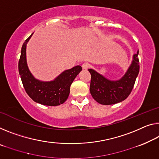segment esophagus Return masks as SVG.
<instances>
[{
    "instance_id": "esophagus-1",
    "label": "esophagus",
    "mask_w": 159,
    "mask_h": 159,
    "mask_svg": "<svg viewBox=\"0 0 159 159\" xmlns=\"http://www.w3.org/2000/svg\"><path fill=\"white\" fill-rule=\"evenodd\" d=\"M82 67L83 70H87L88 68L89 67V63H87V62L83 63L82 65Z\"/></svg>"
}]
</instances>
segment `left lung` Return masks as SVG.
<instances>
[{
    "mask_svg": "<svg viewBox=\"0 0 159 159\" xmlns=\"http://www.w3.org/2000/svg\"><path fill=\"white\" fill-rule=\"evenodd\" d=\"M139 51L133 55V60L127 71L121 79L110 80L93 69L91 74L90 93L98 103L104 105L114 104L125 100L132 90L139 72Z\"/></svg>",
    "mask_w": 159,
    "mask_h": 159,
    "instance_id": "left-lung-1",
    "label": "left lung"
}]
</instances>
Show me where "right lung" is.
<instances>
[{"instance_id": "right-lung-1", "label": "right lung", "mask_w": 159, "mask_h": 159, "mask_svg": "<svg viewBox=\"0 0 159 159\" xmlns=\"http://www.w3.org/2000/svg\"><path fill=\"white\" fill-rule=\"evenodd\" d=\"M33 33L24 42L18 62V71L27 94L37 103L47 106H58L67 99L70 89L77 75L82 71V67L77 65L66 70L52 81H41L33 76L28 67L26 46Z\"/></svg>"}]
</instances>
